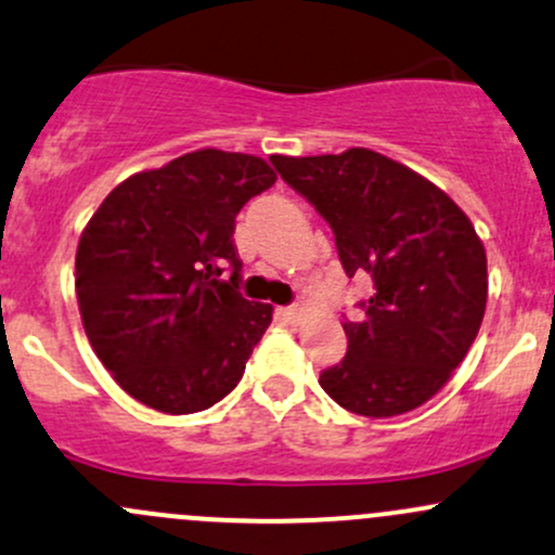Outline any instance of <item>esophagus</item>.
<instances>
[{"mask_svg": "<svg viewBox=\"0 0 555 555\" xmlns=\"http://www.w3.org/2000/svg\"><path fill=\"white\" fill-rule=\"evenodd\" d=\"M276 317L282 319V322L295 324V322H300V308H297V306H282V308H276Z\"/></svg>", "mask_w": 555, "mask_h": 555, "instance_id": "obj_1", "label": "esophagus"}]
</instances>
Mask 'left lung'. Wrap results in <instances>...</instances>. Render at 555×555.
Returning a JSON list of instances; mask_svg holds the SVG:
<instances>
[{
    "label": "left lung",
    "instance_id": "obj_1",
    "mask_svg": "<svg viewBox=\"0 0 555 555\" xmlns=\"http://www.w3.org/2000/svg\"><path fill=\"white\" fill-rule=\"evenodd\" d=\"M284 183L330 223L348 279L370 282L348 351L319 383L343 410L393 417L425 404L457 370L487 308V253L441 189L410 167L351 149L271 156Z\"/></svg>",
    "mask_w": 555,
    "mask_h": 555
}]
</instances>
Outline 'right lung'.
I'll return each instance as SVG.
<instances>
[{"label":"right lung","mask_w":555,"mask_h":555,"mask_svg":"<svg viewBox=\"0 0 555 555\" xmlns=\"http://www.w3.org/2000/svg\"><path fill=\"white\" fill-rule=\"evenodd\" d=\"M276 183L268 162L204 149L116 185L77 249V297L92 351L151 410L218 404L271 324L238 293L236 215Z\"/></svg>","instance_id":"obj_1"}]
</instances>
